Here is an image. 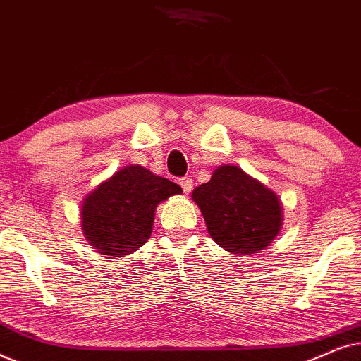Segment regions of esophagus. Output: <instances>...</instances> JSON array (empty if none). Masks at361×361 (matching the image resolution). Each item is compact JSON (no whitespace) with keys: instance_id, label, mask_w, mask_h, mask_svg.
I'll return each mask as SVG.
<instances>
[{"instance_id":"1","label":"esophagus","mask_w":361,"mask_h":361,"mask_svg":"<svg viewBox=\"0 0 361 361\" xmlns=\"http://www.w3.org/2000/svg\"><path fill=\"white\" fill-rule=\"evenodd\" d=\"M179 185L182 187V190H184L185 194H189L192 187H194V182H192L190 177H182V179H179Z\"/></svg>"}]
</instances>
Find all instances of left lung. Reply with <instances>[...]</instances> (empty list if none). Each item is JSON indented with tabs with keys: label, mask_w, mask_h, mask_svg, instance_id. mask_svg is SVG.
<instances>
[{
	"label": "left lung",
	"mask_w": 361,
	"mask_h": 361,
	"mask_svg": "<svg viewBox=\"0 0 361 361\" xmlns=\"http://www.w3.org/2000/svg\"><path fill=\"white\" fill-rule=\"evenodd\" d=\"M192 199L215 243L235 255L264 250L283 226L279 197L236 166L216 167L207 184L195 187Z\"/></svg>",
	"instance_id": "8db88e82"
}]
</instances>
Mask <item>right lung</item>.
<instances>
[{"label":"right lung","mask_w":361,"mask_h":361,"mask_svg":"<svg viewBox=\"0 0 361 361\" xmlns=\"http://www.w3.org/2000/svg\"><path fill=\"white\" fill-rule=\"evenodd\" d=\"M180 185L131 164L92 190L82 204V231L93 248L108 256H126L149 240L156 207Z\"/></svg>","instance_id":"1"}]
</instances>
